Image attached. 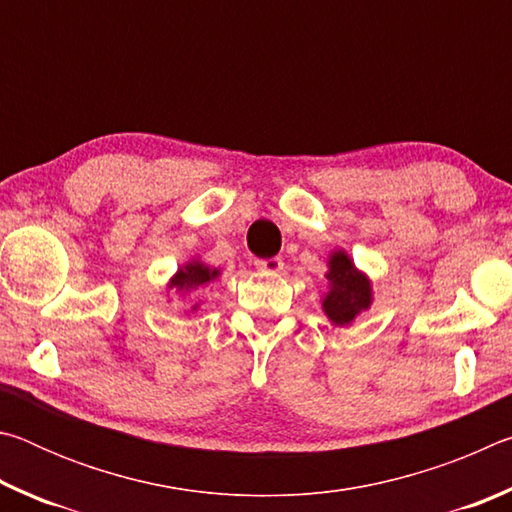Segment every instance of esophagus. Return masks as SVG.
Wrapping results in <instances>:
<instances>
[{"label":"esophagus","mask_w":512,"mask_h":512,"mask_svg":"<svg viewBox=\"0 0 512 512\" xmlns=\"http://www.w3.org/2000/svg\"><path fill=\"white\" fill-rule=\"evenodd\" d=\"M255 266L264 273H280L284 268V262L280 257H271V259H257Z\"/></svg>","instance_id":"esophagus-1"}]
</instances>
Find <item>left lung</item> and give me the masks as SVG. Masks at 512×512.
<instances>
[{
	"label": "left lung",
	"instance_id": "left-lung-1",
	"mask_svg": "<svg viewBox=\"0 0 512 512\" xmlns=\"http://www.w3.org/2000/svg\"><path fill=\"white\" fill-rule=\"evenodd\" d=\"M327 280L332 289L323 300V309L332 323L348 325L359 311L370 307V282L354 271L345 253H334L329 259Z\"/></svg>",
	"mask_w": 512,
	"mask_h": 512
}]
</instances>
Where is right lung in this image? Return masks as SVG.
<instances>
[{"instance_id":"obj_1","label":"right lung","mask_w":512,"mask_h":512,"mask_svg":"<svg viewBox=\"0 0 512 512\" xmlns=\"http://www.w3.org/2000/svg\"><path fill=\"white\" fill-rule=\"evenodd\" d=\"M219 275V271H210V268L203 266V264H187L185 268H180L178 275L173 277L171 287L176 289H196V287H203L205 282L214 280V277Z\"/></svg>"}]
</instances>
